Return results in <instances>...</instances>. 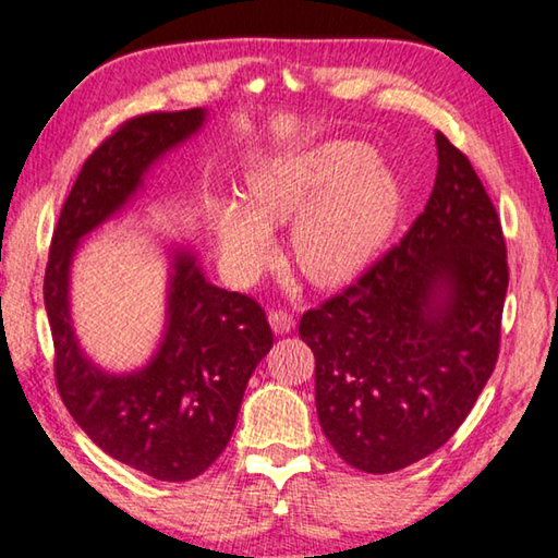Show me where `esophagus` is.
<instances>
[{"mask_svg":"<svg viewBox=\"0 0 558 558\" xmlns=\"http://www.w3.org/2000/svg\"><path fill=\"white\" fill-rule=\"evenodd\" d=\"M269 324L274 328V333H289L291 328L296 326V318L294 314L284 312V308H274V312H269Z\"/></svg>","mask_w":558,"mask_h":558,"instance_id":"esophagus-1","label":"esophagus"}]
</instances>
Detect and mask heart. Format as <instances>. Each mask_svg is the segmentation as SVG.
<instances>
[{
	"instance_id": "b5f03b06",
	"label": "heart",
	"mask_w": 558,
	"mask_h": 558,
	"mask_svg": "<svg viewBox=\"0 0 558 558\" xmlns=\"http://www.w3.org/2000/svg\"><path fill=\"white\" fill-rule=\"evenodd\" d=\"M398 182L359 141H326L254 160L244 172V203L207 199L219 254L240 277L271 259V225L294 215V257L314 284L353 279L396 222Z\"/></svg>"
}]
</instances>
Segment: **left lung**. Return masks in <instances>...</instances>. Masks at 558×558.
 Here are the masks:
<instances>
[{
    "label": "left lung",
    "instance_id": "1",
    "mask_svg": "<svg viewBox=\"0 0 558 558\" xmlns=\"http://www.w3.org/2000/svg\"><path fill=\"white\" fill-rule=\"evenodd\" d=\"M430 199L403 240L301 316L322 430L351 468L388 474L458 433L495 371L509 267L497 209L437 133Z\"/></svg>",
    "mask_w": 558,
    "mask_h": 558
}]
</instances>
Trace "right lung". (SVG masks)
I'll use <instances>...</instances> for the list:
<instances>
[{
    "mask_svg": "<svg viewBox=\"0 0 558 558\" xmlns=\"http://www.w3.org/2000/svg\"><path fill=\"white\" fill-rule=\"evenodd\" d=\"M203 108L128 118L88 155L61 207L44 274L53 378L81 430L113 460L160 482L203 474L230 442L246 380L274 336L264 308L203 277L190 252L172 259L168 328L138 373L111 376L78 349L69 316V269L78 240L118 213L155 160L190 138Z\"/></svg>",
    "mask_w": 558,
    "mask_h": 558,
    "instance_id": "add662e5",
    "label": "right lung"
}]
</instances>
